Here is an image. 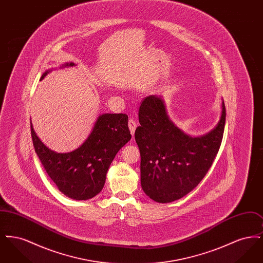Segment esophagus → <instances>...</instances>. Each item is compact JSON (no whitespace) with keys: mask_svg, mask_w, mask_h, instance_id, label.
<instances>
[{"mask_svg":"<svg viewBox=\"0 0 263 263\" xmlns=\"http://www.w3.org/2000/svg\"><path fill=\"white\" fill-rule=\"evenodd\" d=\"M128 126H129V129H130V131H131V134L134 135L135 130H136V127H137V122H136L133 118H131V119H129Z\"/></svg>","mask_w":263,"mask_h":263,"instance_id":"obj_1","label":"esophagus"}]
</instances>
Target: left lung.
<instances>
[{"label":"left lung","mask_w":263,"mask_h":263,"mask_svg":"<svg viewBox=\"0 0 263 263\" xmlns=\"http://www.w3.org/2000/svg\"><path fill=\"white\" fill-rule=\"evenodd\" d=\"M139 122L135 140L141 155V185L151 199L170 203L196 187L211 167L224 134L225 103L217 125L198 137L185 134L170 119L162 97L143 100Z\"/></svg>","instance_id":"8db88e82"}]
</instances>
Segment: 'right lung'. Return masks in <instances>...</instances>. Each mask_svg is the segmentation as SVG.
<instances>
[{
	"instance_id": "add662e5",
	"label": "right lung",
	"mask_w": 263,
	"mask_h": 263,
	"mask_svg": "<svg viewBox=\"0 0 263 263\" xmlns=\"http://www.w3.org/2000/svg\"><path fill=\"white\" fill-rule=\"evenodd\" d=\"M73 66L74 63H65L60 68ZM51 71L43 73L40 81ZM30 130L34 150L46 173L64 195L75 200H88L100 193L113 159L131 139L128 116L123 113L100 114L86 141L70 153L47 148L31 122Z\"/></svg>"
}]
</instances>
